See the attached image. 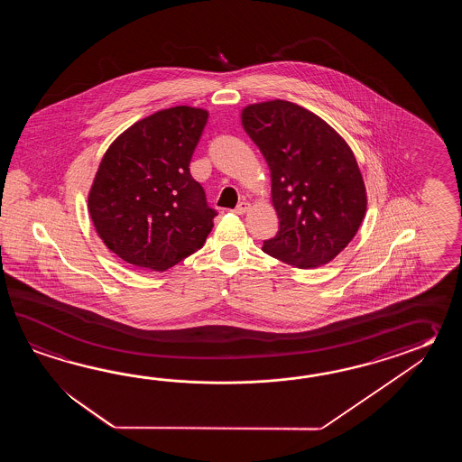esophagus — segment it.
Instances as JSON below:
<instances>
[{
    "label": "esophagus",
    "instance_id": "obj_1",
    "mask_svg": "<svg viewBox=\"0 0 462 462\" xmlns=\"http://www.w3.org/2000/svg\"><path fill=\"white\" fill-rule=\"evenodd\" d=\"M249 208H251V203H249V201H241V203H239L233 211H235L236 215H245V213L249 211Z\"/></svg>",
    "mask_w": 462,
    "mask_h": 462
}]
</instances>
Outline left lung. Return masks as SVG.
<instances>
[{
    "mask_svg": "<svg viewBox=\"0 0 462 462\" xmlns=\"http://www.w3.org/2000/svg\"><path fill=\"white\" fill-rule=\"evenodd\" d=\"M241 122L269 165L279 217V231L263 251L299 269L330 263L366 211L354 152L325 120L287 100L247 106Z\"/></svg>",
    "mask_w": 462,
    "mask_h": 462,
    "instance_id": "8db88e82",
    "label": "left lung"
}]
</instances>
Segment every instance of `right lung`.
<instances>
[{"mask_svg": "<svg viewBox=\"0 0 462 462\" xmlns=\"http://www.w3.org/2000/svg\"><path fill=\"white\" fill-rule=\"evenodd\" d=\"M207 120L203 108L158 110L102 157L88 213L104 245L128 264L165 271L205 245L217 213L189 162Z\"/></svg>", "mask_w": 462, "mask_h": 462, "instance_id": "1", "label": "right lung"}]
</instances>
